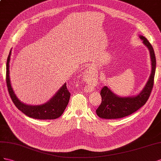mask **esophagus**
Instances as JSON below:
<instances>
[{
	"label": "esophagus",
	"instance_id": "1",
	"mask_svg": "<svg viewBox=\"0 0 161 161\" xmlns=\"http://www.w3.org/2000/svg\"><path fill=\"white\" fill-rule=\"evenodd\" d=\"M86 72L87 73H91V69H86Z\"/></svg>",
	"mask_w": 161,
	"mask_h": 161
}]
</instances>
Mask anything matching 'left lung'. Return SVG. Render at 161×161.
<instances>
[{
  "label": "left lung",
  "mask_w": 161,
  "mask_h": 161,
  "mask_svg": "<svg viewBox=\"0 0 161 161\" xmlns=\"http://www.w3.org/2000/svg\"><path fill=\"white\" fill-rule=\"evenodd\" d=\"M140 38L143 40V43L149 49L152 61V72L148 81L141 92L134 97H119L113 94L107 86H104L100 90L102 102L96 111L99 117L113 119L130 115L144 106L149 98L154 86L156 57L154 49L149 41L142 36H140Z\"/></svg>",
  "instance_id": "obj_1"
}]
</instances>
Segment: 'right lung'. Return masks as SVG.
Listing matches in <instances>:
<instances>
[{
  "label": "right lung",
  "instance_id": "right-lung-1",
  "mask_svg": "<svg viewBox=\"0 0 161 161\" xmlns=\"http://www.w3.org/2000/svg\"><path fill=\"white\" fill-rule=\"evenodd\" d=\"M11 53V50L9 53L7 61L6 81L9 95L15 107L25 115L36 119H55L61 117L67 106L71 95L69 91L67 90V84H64L54 97L44 104L30 106L22 103L17 98L13 92L9 78V61Z\"/></svg>",
  "mask_w": 161,
  "mask_h": 161
}]
</instances>
